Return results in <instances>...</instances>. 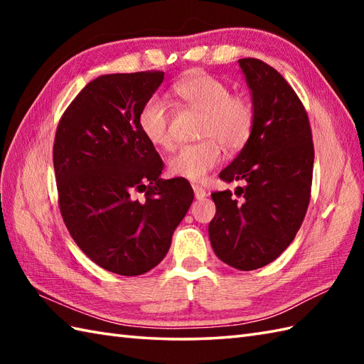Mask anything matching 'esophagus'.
Returning a JSON list of instances; mask_svg holds the SVG:
<instances>
[{
    "label": "esophagus",
    "mask_w": 364,
    "mask_h": 364,
    "mask_svg": "<svg viewBox=\"0 0 364 364\" xmlns=\"http://www.w3.org/2000/svg\"><path fill=\"white\" fill-rule=\"evenodd\" d=\"M192 188H194V194H196V197H197V198H203V197H206L208 192H206V189H205V188L198 186V184H194V186H192Z\"/></svg>",
    "instance_id": "obj_1"
}]
</instances>
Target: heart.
Wrapping results in <instances>:
<instances>
[{"label": "heart", "instance_id": "heart-1", "mask_svg": "<svg viewBox=\"0 0 364 364\" xmlns=\"http://www.w3.org/2000/svg\"><path fill=\"white\" fill-rule=\"evenodd\" d=\"M181 102L203 114L198 137L202 142L183 145L168 158V172L173 176L200 181L218 167L222 145L228 151H237L250 141L257 112L250 98L231 94L225 81L205 72H192L172 86ZM139 129L156 149L172 146L168 106L159 95L150 97L139 111Z\"/></svg>", "mask_w": 364, "mask_h": 364}]
</instances>
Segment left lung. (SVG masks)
I'll return each mask as SVG.
<instances>
[{
	"instance_id": "8db88e82",
	"label": "left lung",
	"mask_w": 364,
	"mask_h": 364,
	"mask_svg": "<svg viewBox=\"0 0 364 364\" xmlns=\"http://www.w3.org/2000/svg\"><path fill=\"white\" fill-rule=\"evenodd\" d=\"M257 112L250 141L220 180L245 186L213 192V249L225 264L255 270L277 259L294 241L310 205L314 146L300 98L274 67L239 59Z\"/></svg>"
}]
</instances>
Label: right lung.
<instances>
[{"label": "right lung", "instance_id": "right-lung-1", "mask_svg": "<svg viewBox=\"0 0 364 364\" xmlns=\"http://www.w3.org/2000/svg\"><path fill=\"white\" fill-rule=\"evenodd\" d=\"M162 81L158 70L98 76L67 107L54 137L68 233L92 261L119 275L158 266L194 200L188 180H162L164 162L139 129V111Z\"/></svg>", "mask_w": 364, "mask_h": 364}]
</instances>
